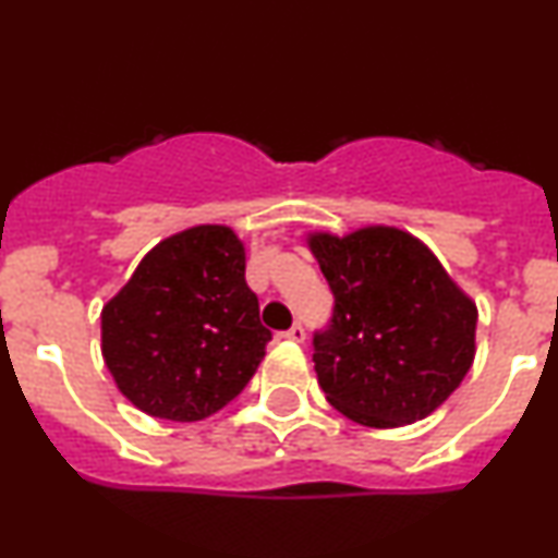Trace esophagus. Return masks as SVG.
Returning a JSON list of instances; mask_svg holds the SVG:
<instances>
[{
  "label": "esophagus",
  "mask_w": 558,
  "mask_h": 558,
  "mask_svg": "<svg viewBox=\"0 0 558 558\" xmlns=\"http://www.w3.org/2000/svg\"><path fill=\"white\" fill-rule=\"evenodd\" d=\"M283 338H286V340H291V343H304L306 330H304V327H301L299 322H296V325H293L291 330H286V332H283Z\"/></svg>",
  "instance_id": "esophagus-1"
}]
</instances>
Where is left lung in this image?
<instances>
[{
    "label": "left lung",
    "mask_w": 558,
    "mask_h": 558,
    "mask_svg": "<svg viewBox=\"0 0 558 558\" xmlns=\"http://www.w3.org/2000/svg\"><path fill=\"white\" fill-rule=\"evenodd\" d=\"M306 244L335 296L330 327L314 335L327 402L368 428L432 415L473 366L475 301L402 228L312 231Z\"/></svg>",
    "instance_id": "obj_1"
}]
</instances>
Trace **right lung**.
Listing matches in <instances>:
<instances>
[{
	"instance_id": "1",
	"label": "right lung",
	"mask_w": 558,
	"mask_h": 558,
	"mask_svg": "<svg viewBox=\"0 0 558 558\" xmlns=\"http://www.w3.org/2000/svg\"><path fill=\"white\" fill-rule=\"evenodd\" d=\"M233 228L173 233L100 312V353L119 392L153 418L203 421L254 377L272 335L246 286Z\"/></svg>"
}]
</instances>
